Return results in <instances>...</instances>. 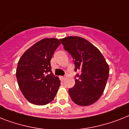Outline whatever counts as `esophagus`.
<instances>
[{"label": "esophagus", "instance_id": "esophagus-1", "mask_svg": "<svg viewBox=\"0 0 129 129\" xmlns=\"http://www.w3.org/2000/svg\"><path fill=\"white\" fill-rule=\"evenodd\" d=\"M59 78H60V80H61V81H63V80L65 79L64 76H60V77H59Z\"/></svg>", "mask_w": 129, "mask_h": 129}]
</instances>
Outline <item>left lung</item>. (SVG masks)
Returning a JSON list of instances; mask_svg holds the SVG:
<instances>
[{
	"instance_id": "left-lung-1",
	"label": "left lung",
	"mask_w": 129,
	"mask_h": 129,
	"mask_svg": "<svg viewBox=\"0 0 129 129\" xmlns=\"http://www.w3.org/2000/svg\"><path fill=\"white\" fill-rule=\"evenodd\" d=\"M65 50L73 57L75 83L69 89L71 99L81 106L89 105L103 94L108 79L109 68L100 51L89 42L78 36L60 39Z\"/></svg>"
}]
</instances>
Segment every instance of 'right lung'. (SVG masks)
<instances>
[{
  "label": "right lung",
  "mask_w": 129,
  "mask_h": 129,
  "mask_svg": "<svg viewBox=\"0 0 129 129\" xmlns=\"http://www.w3.org/2000/svg\"><path fill=\"white\" fill-rule=\"evenodd\" d=\"M60 44L55 38H44L28 49L18 61L16 73L18 86L31 103L44 105L57 94L60 81L52 74L50 60Z\"/></svg>",
  "instance_id": "1"
}]
</instances>
